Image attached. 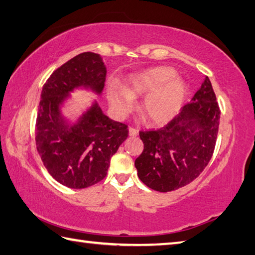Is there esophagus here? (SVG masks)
<instances>
[{
	"label": "esophagus",
	"instance_id": "obj_1",
	"mask_svg": "<svg viewBox=\"0 0 255 255\" xmlns=\"http://www.w3.org/2000/svg\"><path fill=\"white\" fill-rule=\"evenodd\" d=\"M138 132L139 130L137 128H132V127L129 128V134H130V136H137Z\"/></svg>",
	"mask_w": 255,
	"mask_h": 255
}]
</instances>
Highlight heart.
<instances>
[{
  "label": "heart",
  "instance_id": "heart-1",
  "mask_svg": "<svg viewBox=\"0 0 255 255\" xmlns=\"http://www.w3.org/2000/svg\"><path fill=\"white\" fill-rule=\"evenodd\" d=\"M176 73L169 67H156L133 73L128 78L126 88L111 84L107 96L113 110L126 114L133 105V96L147 94L141 103V111L149 122L163 124L175 115L181 108L186 88Z\"/></svg>",
  "mask_w": 255,
  "mask_h": 255
}]
</instances>
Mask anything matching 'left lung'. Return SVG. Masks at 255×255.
<instances>
[{
	"label": "left lung",
	"mask_w": 255,
	"mask_h": 255,
	"mask_svg": "<svg viewBox=\"0 0 255 255\" xmlns=\"http://www.w3.org/2000/svg\"><path fill=\"white\" fill-rule=\"evenodd\" d=\"M220 119L208 77L192 101L156 130L140 131L143 151L134 161L138 176L154 191L166 193L199 176L213 156Z\"/></svg>",
	"instance_id": "obj_1"
}]
</instances>
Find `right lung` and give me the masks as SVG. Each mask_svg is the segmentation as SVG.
Here are the masks:
<instances>
[{"mask_svg": "<svg viewBox=\"0 0 255 255\" xmlns=\"http://www.w3.org/2000/svg\"><path fill=\"white\" fill-rule=\"evenodd\" d=\"M106 67L100 55L83 52L50 75L41 91L36 147L49 174L70 188H85L107 174L111 158L128 137V126L107 117L96 102L69 125L60 107L78 88L101 94Z\"/></svg>", "mask_w": 255, "mask_h": 255, "instance_id": "obj_1", "label": "right lung"}]
</instances>
